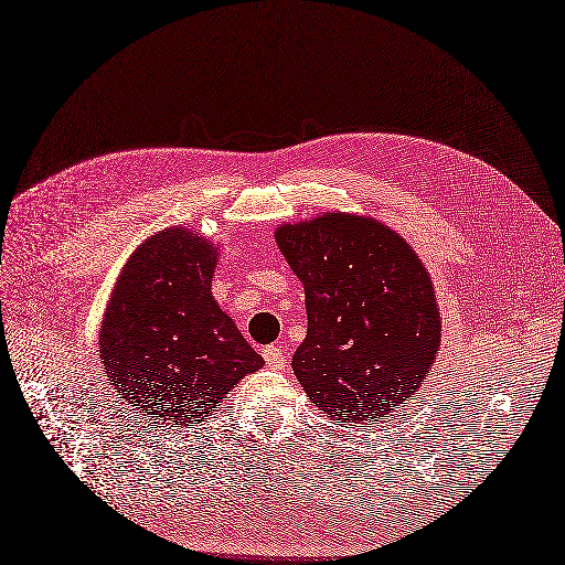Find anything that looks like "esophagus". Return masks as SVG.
Segmentation results:
<instances>
[{
	"label": "esophagus",
	"instance_id": "obj_1",
	"mask_svg": "<svg viewBox=\"0 0 565 565\" xmlns=\"http://www.w3.org/2000/svg\"><path fill=\"white\" fill-rule=\"evenodd\" d=\"M263 359L267 363V367L271 370H281L286 365V353L279 344H269L263 349Z\"/></svg>",
	"mask_w": 565,
	"mask_h": 565
}]
</instances>
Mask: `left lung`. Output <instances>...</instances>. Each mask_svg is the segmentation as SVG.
<instances>
[{
  "instance_id": "1",
  "label": "left lung",
  "mask_w": 565,
  "mask_h": 565,
  "mask_svg": "<svg viewBox=\"0 0 565 565\" xmlns=\"http://www.w3.org/2000/svg\"><path fill=\"white\" fill-rule=\"evenodd\" d=\"M277 246L305 286L307 338L294 372L335 424L380 422L412 401L440 351L443 319L416 250L370 216L284 223Z\"/></svg>"
}]
</instances>
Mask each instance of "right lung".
<instances>
[{"label": "right lung", "mask_w": 565, "mask_h": 565, "mask_svg": "<svg viewBox=\"0 0 565 565\" xmlns=\"http://www.w3.org/2000/svg\"><path fill=\"white\" fill-rule=\"evenodd\" d=\"M221 246L172 225L122 265L99 326L104 377L149 424L212 416L230 388L263 367L212 296Z\"/></svg>", "instance_id": "add662e5"}]
</instances>
